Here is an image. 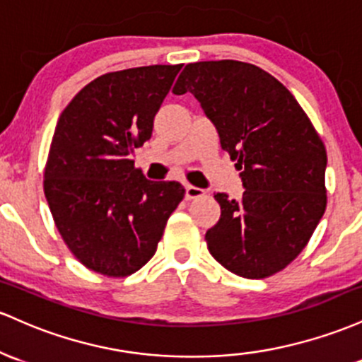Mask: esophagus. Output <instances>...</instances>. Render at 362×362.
<instances>
[{"label": "esophagus", "mask_w": 362, "mask_h": 362, "mask_svg": "<svg viewBox=\"0 0 362 362\" xmlns=\"http://www.w3.org/2000/svg\"><path fill=\"white\" fill-rule=\"evenodd\" d=\"M205 197V189L197 188V186L186 185V200H197V198Z\"/></svg>", "instance_id": "1"}]
</instances>
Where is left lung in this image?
<instances>
[{
    "mask_svg": "<svg viewBox=\"0 0 362 362\" xmlns=\"http://www.w3.org/2000/svg\"><path fill=\"white\" fill-rule=\"evenodd\" d=\"M173 92L197 97L246 188L239 200L215 194L210 255L245 279L284 270L327 209V150L310 117L277 78L243 61L186 64Z\"/></svg>",
    "mask_w": 362,
    "mask_h": 362,
    "instance_id": "obj_1",
    "label": "left lung"
}]
</instances>
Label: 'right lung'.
Listing matches in <instances>:
<instances>
[{
  "label": "right lung",
  "instance_id": "1",
  "mask_svg": "<svg viewBox=\"0 0 362 362\" xmlns=\"http://www.w3.org/2000/svg\"><path fill=\"white\" fill-rule=\"evenodd\" d=\"M182 64L97 76L61 112L44 168V193L64 245L88 270L123 279L156 255L185 198L176 181H148L129 159Z\"/></svg>",
  "mask_w": 362,
  "mask_h": 362
}]
</instances>
